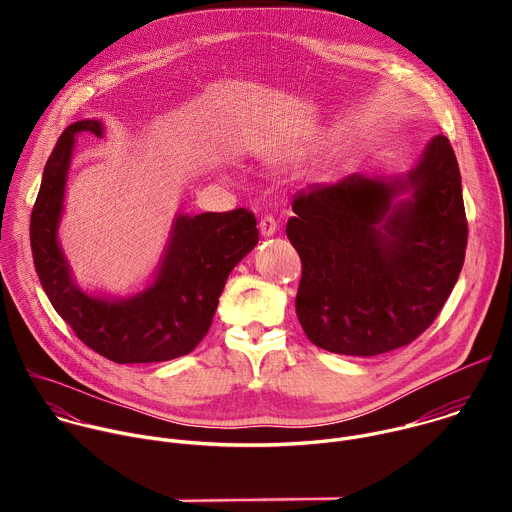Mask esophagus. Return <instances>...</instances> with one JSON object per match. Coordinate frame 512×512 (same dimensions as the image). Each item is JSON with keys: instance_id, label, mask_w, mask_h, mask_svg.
Returning a JSON list of instances; mask_svg holds the SVG:
<instances>
[{"instance_id": "34e87169", "label": "esophagus", "mask_w": 512, "mask_h": 512, "mask_svg": "<svg viewBox=\"0 0 512 512\" xmlns=\"http://www.w3.org/2000/svg\"><path fill=\"white\" fill-rule=\"evenodd\" d=\"M259 231H261L263 237H271V235L277 233V221H275L273 214H265L261 218V221H259Z\"/></svg>"}]
</instances>
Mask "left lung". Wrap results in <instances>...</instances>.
I'll list each match as a JSON object with an SVG mask.
<instances>
[{"instance_id": "1", "label": "left lung", "mask_w": 512, "mask_h": 512, "mask_svg": "<svg viewBox=\"0 0 512 512\" xmlns=\"http://www.w3.org/2000/svg\"><path fill=\"white\" fill-rule=\"evenodd\" d=\"M291 208L285 233L302 259L296 314L312 344L375 356L413 342L442 312L468 243L448 137H433L403 178L312 184Z\"/></svg>"}]
</instances>
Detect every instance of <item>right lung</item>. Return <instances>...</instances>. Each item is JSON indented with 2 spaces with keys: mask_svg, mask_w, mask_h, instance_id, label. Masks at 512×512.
Masks as SVG:
<instances>
[{
  "mask_svg": "<svg viewBox=\"0 0 512 512\" xmlns=\"http://www.w3.org/2000/svg\"><path fill=\"white\" fill-rule=\"evenodd\" d=\"M79 133L103 135L97 119L68 125L50 154L30 218L32 257L42 289L83 344L117 364L164 362L192 352L206 336L233 267L257 245L247 208L178 214L156 281L127 300L85 294L58 247L66 174Z\"/></svg>",
  "mask_w": 512,
  "mask_h": 512,
  "instance_id": "obj_1",
  "label": "right lung"
}]
</instances>
